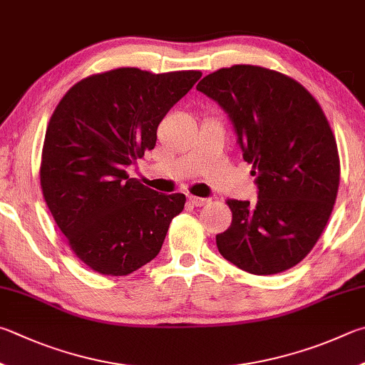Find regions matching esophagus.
Returning <instances> with one entry per match:
<instances>
[{"mask_svg": "<svg viewBox=\"0 0 365 365\" xmlns=\"http://www.w3.org/2000/svg\"><path fill=\"white\" fill-rule=\"evenodd\" d=\"M188 202L191 204V205H195V207H201V205H205V204H209L210 202V200L209 197H197V196H188Z\"/></svg>", "mask_w": 365, "mask_h": 365, "instance_id": "obj_1", "label": "esophagus"}]
</instances>
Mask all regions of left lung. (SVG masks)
I'll use <instances>...</instances> for the list:
<instances>
[{"instance_id":"1","label":"left lung","mask_w":365,"mask_h":365,"mask_svg":"<svg viewBox=\"0 0 365 365\" xmlns=\"http://www.w3.org/2000/svg\"><path fill=\"white\" fill-rule=\"evenodd\" d=\"M196 89L227 111L244 161L257 175V204L228 200L218 252L252 274L295 267L319 240L340 185V158L321 105L295 79L255 65L204 76Z\"/></svg>"}]
</instances>
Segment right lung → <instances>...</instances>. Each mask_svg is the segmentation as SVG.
<instances>
[{
  "label": "right lung",
  "mask_w": 365,
  "mask_h": 365,
  "mask_svg": "<svg viewBox=\"0 0 365 365\" xmlns=\"http://www.w3.org/2000/svg\"><path fill=\"white\" fill-rule=\"evenodd\" d=\"M201 71L116 68L81 79L46 129L41 190L70 249L101 274L125 276L160 254L182 193L163 195L125 169L156 145L168 111Z\"/></svg>",
  "instance_id": "obj_1"
}]
</instances>
